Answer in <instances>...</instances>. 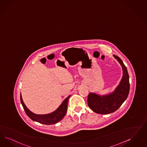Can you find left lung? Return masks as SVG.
<instances>
[{
  "mask_svg": "<svg viewBox=\"0 0 147 147\" xmlns=\"http://www.w3.org/2000/svg\"><path fill=\"white\" fill-rule=\"evenodd\" d=\"M113 56L122 67L123 76L119 84L109 94L101 96L91 92L88 96V107L93 111L99 114L107 115L116 111L127 99L130 91L129 76L127 67L119 57Z\"/></svg>",
  "mask_w": 147,
  "mask_h": 147,
  "instance_id": "1",
  "label": "left lung"
}]
</instances>
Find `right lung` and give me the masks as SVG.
Wrapping results in <instances>:
<instances>
[{"instance_id": "add662e5", "label": "right lung", "mask_w": 147, "mask_h": 147, "mask_svg": "<svg viewBox=\"0 0 147 147\" xmlns=\"http://www.w3.org/2000/svg\"><path fill=\"white\" fill-rule=\"evenodd\" d=\"M71 95L67 96L66 99L62 101L61 105L54 111L45 115H37L33 113L29 110L28 107H26L24 101L23 100L22 95L20 93V101L23 109L26 112V115L31 119L34 121L38 122L41 124L46 125H51L54 124L60 121L61 119L64 117L66 115L67 110L68 101L70 98Z\"/></svg>"}]
</instances>
